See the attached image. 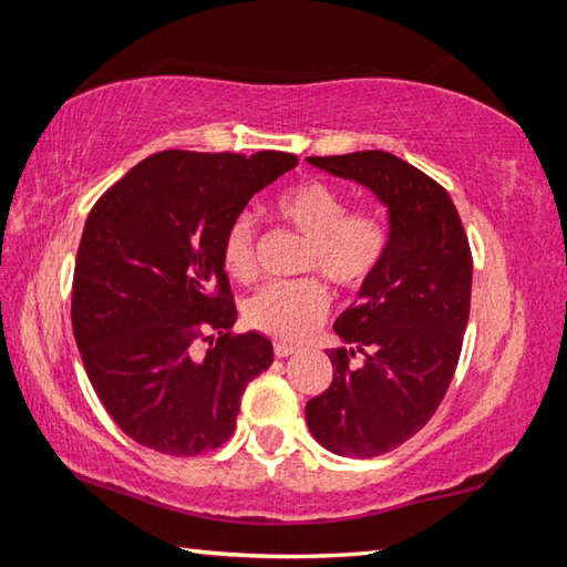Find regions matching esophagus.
I'll list each match as a JSON object with an SVG mask.
<instances>
[{
    "mask_svg": "<svg viewBox=\"0 0 567 567\" xmlns=\"http://www.w3.org/2000/svg\"><path fill=\"white\" fill-rule=\"evenodd\" d=\"M297 348L290 342H275V354L277 358H290V354H295Z\"/></svg>",
    "mask_w": 567,
    "mask_h": 567,
    "instance_id": "1",
    "label": "esophagus"
}]
</instances>
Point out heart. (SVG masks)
<instances>
[{
	"label": "heart",
	"mask_w": 567,
	"mask_h": 567,
	"mask_svg": "<svg viewBox=\"0 0 567 567\" xmlns=\"http://www.w3.org/2000/svg\"><path fill=\"white\" fill-rule=\"evenodd\" d=\"M275 209L307 237L302 270H320L340 287L368 282L388 252L385 219L372 209H350L348 197L328 182L310 179L285 189ZM223 265L237 282L257 275V225L249 213L237 215L227 227ZM328 312L330 292L318 277L267 282L245 305L247 322L280 340L307 338Z\"/></svg>",
	"instance_id": "heart-1"
}]
</instances>
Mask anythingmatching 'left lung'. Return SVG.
I'll use <instances>...</instances> for the list:
<instances>
[{"label":"left lung","instance_id":"obj_1","mask_svg":"<svg viewBox=\"0 0 567 567\" xmlns=\"http://www.w3.org/2000/svg\"><path fill=\"white\" fill-rule=\"evenodd\" d=\"M307 162L360 182L390 213L385 257L334 322L350 348L328 350L332 385L305 408L330 453L375 457L420 433L445 398L467 328L473 255L447 189L405 159L368 150Z\"/></svg>","mask_w":567,"mask_h":567}]
</instances>
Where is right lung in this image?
Segmentation results:
<instances>
[{"label": "right lung", "mask_w": 567, "mask_h": 567, "mask_svg": "<svg viewBox=\"0 0 567 567\" xmlns=\"http://www.w3.org/2000/svg\"><path fill=\"white\" fill-rule=\"evenodd\" d=\"M295 165L287 152L165 150L92 207L72 330L94 392L134 443L192 457L235 433L239 398L272 364V342L233 332L223 239L255 192Z\"/></svg>", "instance_id": "obj_1"}]
</instances>
